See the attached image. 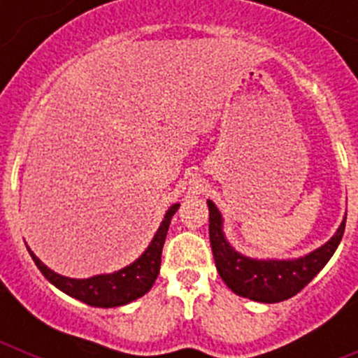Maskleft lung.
I'll list each match as a JSON object with an SVG mask.
<instances>
[{
    "instance_id": "left-lung-1",
    "label": "left lung",
    "mask_w": 358,
    "mask_h": 358,
    "mask_svg": "<svg viewBox=\"0 0 358 358\" xmlns=\"http://www.w3.org/2000/svg\"><path fill=\"white\" fill-rule=\"evenodd\" d=\"M210 208V242L215 265L227 287L235 294L258 303H280L296 296L314 280L339 248L346 227V215L335 235L321 248L299 258H249L236 251L226 238L224 218L213 201Z\"/></svg>"
}]
</instances>
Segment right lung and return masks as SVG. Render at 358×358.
Returning <instances> with one entry per match:
<instances>
[{
	"mask_svg": "<svg viewBox=\"0 0 358 358\" xmlns=\"http://www.w3.org/2000/svg\"><path fill=\"white\" fill-rule=\"evenodd\" d=\"M179 206L181 204L176 202L164 213L163 222L159 224L156 235L150 240L143 255L132 264H129L127 267L115 271V273L96 274V276L80 278V280L78 278L62 276V274H57L55 271L46 267L28 245L27 249L30 252L31 260L36 262L37 268L43 273V276L68 296L75 297V299L85 303V305L98 306V308L123 306L127 303L136 301L138 297L145 296L154 285V281L159 274L161 252H163L164 238H166V233H169L170 220H172L173 213L179 210Z\"/></svg>",
	"mask_w": 358,
	"mask_h": 358,
	"instance_id": "add662e5",
	"label": "right lung"
}]
</instances>
